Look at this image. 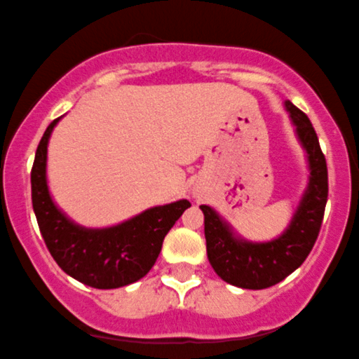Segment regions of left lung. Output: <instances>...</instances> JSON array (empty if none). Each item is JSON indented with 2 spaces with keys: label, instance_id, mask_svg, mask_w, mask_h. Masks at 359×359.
<instances>
[{
  "label": "left lung",
  "instance_id": "8db88e82",
  "mask_svg": "<svg viewBox=\"0 0 359 359\" xmlns=\"http://www.w3.org/2000/svg\"><path fill=\"white\" fill-rule=\"evenodd\" d=\"M285 107L297 129L298 141L306 151L310 177L300 204L283 235L271 242H249L237 237L230 224L212 208L206 204L199 206L204 212V237L210 264L223 281L238 288H269L298 269L309 257L324 219L329 194L325 156L309 117L290 100L285 102Z\"/></svg>",
  "mask_w": 359,
  "mask_h": 359
}]
</instances>
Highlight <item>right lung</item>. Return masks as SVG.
<instances>
[{
	"mask_svg": "<svg viewBox=\"0 0 359 359\" xmlns=\"http://www.w3.org/2000/svg\"><path fill=\"white\" fill-rule=\"evenodd\" d=\"M59 119L47 126L30 173L32 206L42 238L57 266L83 285L98 290L131 285L148 274L158 259L165 235L191 203L180 199L149 208L109 228H85L71 222L50 198L46 175L47 144Z\"/></svg>",
	"mask_w": 359,
	"mask_h": 359,
	"instance_id": "add662e5",
	"label": "right lung"
}]
</instances>
